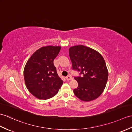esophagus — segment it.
<instances>
[{
  "label": "esophagus",
  "mask_w": 132,
  "mask_h": 132,
  "mask_svg": "<svg viewBox=\"0 0 132 132\" xmlns=\"http://www.w3.org/2000/svg\"><path fill=\"white\" fill-rule=\"evenodd\" d=\"M66 79L67 80H71V79H72V78H71V76H70V75H69V76H66Z\"/></svg>",
  "instance_id": "1"
}]
</instances>
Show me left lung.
<instances>
[{"label": "left lung", "instance_id": "8db88e82", "mask_svg": "<svg viewBox=\"0 0 132 132\" xmlns=\"http://www.w3.org/2000/svg\"><path fill=\"white\" fill-rule=\"evenodd\" d=\"M69 56L72 69L80 72L74 77L78 87L73 93L83 101L96 99L105 89L109 75L102 55L89 47L76 45L69 48Z\"/></svg>", "mask_w": 132, "mask_h": 132}]
</instances>
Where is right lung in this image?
Returning <instances> with one entry per match:
<instances>
[{
    "instance_id": "add662e5",
    "label": "right lung",
    "mask_w": 132,
    "mask_h": 132,
    "mask_svg": "<svg viewBox=\"0 0 132 132\" xmlns=\"http://www.w3.org/2000/svg\"><path fill=\"white\" fill-rule=\"evenodd\" d=\"M61 48L60 46L40 48L34 53L24 67L23 76L26 87L39 99L53 97L63 84L53 64Z\"/></svg>"
}]
</instances>
